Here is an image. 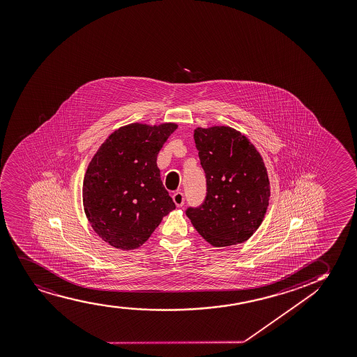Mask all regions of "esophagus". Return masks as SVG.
<instances>
[{"label": "esophagus", "mask_w": 357, "mask_h": 357, "mask_svg": "<svg viewBox=\"0 0 357 357\" xmlns=\"http://www.w3.org/2000/svg\"><path fill=\"white\" fill-rule=\"evenodd\" d=\"M184 201V194L181 192V191H178V192H176V194L173 195V202L176 203V207H183Z\"/></svg>", "instance_id": "1"}]
</instances>
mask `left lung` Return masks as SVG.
<instances>
[{
    "instance_id": "left-lung-1",
    "label": "left lung",
    "mask_w": 357,
    "mask_h": 357,
    "mask_svg": "<svg viewBox=\"0 0 357 357\" xmlns=\"http://www.w3.org/2000/svg\"><path fill=\"white\" fill-rule=\"evenodd\" d=\"M198 158L207 179V196L186 215L213 247L248 241L268 207V176L264 160L247 137L229 126L195 130Z\"/></svg>"
}]
</instances>
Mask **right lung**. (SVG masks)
Masks as SVG:
<instances>
[{"label":"right lung","instance_id":"add662e5","mask_svg":"<svg viewBox=\"0 0 357 357\" xmlns=\"http://www.w3.org/2000/svg\"><path fill=\"white\" fill-rule=\"evenodd\" d=\"M176 123H131L112 133L84 176L83 204L93 231L112 247H141L176 209L156 159Z\"/></svg>","mask_w":357,"mask_h":357}]
</instances>
